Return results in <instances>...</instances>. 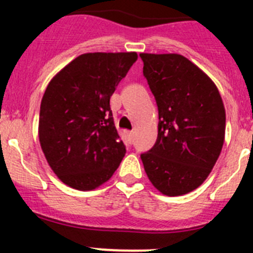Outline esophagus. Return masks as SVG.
Segmentation results:
<instances>
[{"instance_id":"34e87169","label":"esophagus","mask_w":253,"mask_h":253,"mask_svg":"<svg viewBox=\"0 0 253 253\" xmlns=\"http://www.w3.org/2000/svg\"><path fill=\"white\" fill-rule=\"evenodd\" d=\"M128 139H129V142H133V139H134V131H128Z\"/></svg>"}]
</instances>
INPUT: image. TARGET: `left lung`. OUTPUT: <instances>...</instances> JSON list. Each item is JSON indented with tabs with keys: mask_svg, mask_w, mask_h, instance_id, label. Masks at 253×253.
<instances>
[{
	"mask_svg": "<svg viewBox=\"0 0 253 253\" xmlns=\"http://www.w3.org/2000/svg\"><path fill=\"white\" fill-rule=\"evenodd\" d=\"M158 106V137L140 154L149 181L167 196L198 189L222 152L225 109L218 88L184 55L140 53Z\"/></svg>",
	"mask_w": 253,
	"mask_h": 253,
	"instance_id": "obj_1",
	"label": "left lung"
}]
</instances>
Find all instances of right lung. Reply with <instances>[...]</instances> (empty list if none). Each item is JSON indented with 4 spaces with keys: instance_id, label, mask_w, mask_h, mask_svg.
Instances as JSON below:
<instances>
[{
    "instance_id": "obj_1",
    "label": "right lung",
    "mask_w": 253,
    "mask_h": 253,
    "mask_svg": "<svg viewBox=\"0 0 253 253\" xmlns=\"http://www.w3.org/2000/svg\"><path fill=\"white\" fill-rule=\"evenodd\" d=\"M135 51L86 53L51 78L39 115V142L62 182L76 190H93L110 180L125 156L114 124L110 97Z\"/></svg>"
}]
</instances>
